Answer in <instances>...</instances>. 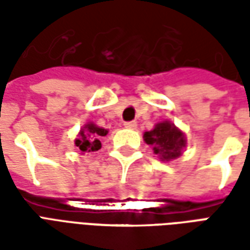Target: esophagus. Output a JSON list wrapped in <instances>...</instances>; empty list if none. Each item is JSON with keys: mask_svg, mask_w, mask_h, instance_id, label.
Listing matches in <instances>:
<instances>
[{"mask_svg": "<svg viewBox=\"0 0 250 250\" xmlns=\"http://www.w3.org/2000/svg\"><path fill=\"white\" fill-rule=\"evenodd\" d=\"M136 122H125V128H128V130H135L136 128Z\"/></svg>", "mask_w": 250, "mask_h": 250, "instance_id": "esophagus-1", "label": "esophagus"}]
</instances>
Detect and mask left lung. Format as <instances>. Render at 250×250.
I'll list each match as a JSON object with an SVG mask.
<instances>
[{
  "label": "left lung",
  "mask_w": 250,
  "mask_h": 250,
  "mask_svg": "<svg viewBox=\"0 0 250 250\" xmlns=\"http://www.w3.org/2000/svg\"><path fill=\"white\" fill-rule=\"evenodd\" d=\"M143 139L162 162H170L182 155L188 139L182 130L170 120H163L154 125L151 131L143 134Z\"/></svg>",
  "instance_id": "1"
}]
</instances>
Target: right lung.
<instances>
[{"label":"right lung","mask_w":250,"mask_h":250,"mask_svg":"<svg viewBox=\"0 0 250 250\" xmlns=\"http://www.w3.org/2000/svg\"><path fill=\"white\" fill-rule=\"evenodd\" d=\"M107 134V128L99 127L93 122H88L79 131L75 145L80 150V154H92L102 147V138Z\"/></svg>","instance_id":"obj_1"}]
</instances>
